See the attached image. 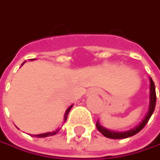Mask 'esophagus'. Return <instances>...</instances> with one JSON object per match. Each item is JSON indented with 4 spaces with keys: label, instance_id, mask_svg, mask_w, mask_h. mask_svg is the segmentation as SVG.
Wrapping results in <instances>:
<instances>
[{
    "label": "esophagus",
    "instance_id": "esophagus-1",
    "mask_svg": "<svg viewBox=\"0 0 160 160\" xmlns=\"http://www.w3.org/2000/svg\"><path fill=\"white\" fill-rule=\"evenodd\" d=\"M90 93H91V94H98L99 92H98V90H96V89H92V90L90 91Z\"/></svg>",
    "mask_w": 160,
    "mask_h": 160
}]
</instances>
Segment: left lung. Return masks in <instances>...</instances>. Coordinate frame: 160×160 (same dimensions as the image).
<instances>
[{
	"label": "left lung",
	"instance_id": "1",
	"mask_svg": "<svg viewBox=\"0 0 160 160\" xmlns=\"http://www.w3.org/2000/svg\"><path fill=\"white\" fill-rule=\"evenodd\" d=\"M156 99H157V96H156L155 84L153 82L152 79L150 78V102H149V108H148L147 115L145 116L143 121L139 123L138 126H136L133 129H131L129 131H126V132H113V131H111V130H108V129L102 127L97 121L96 127L104 137H106V138H112V139H122V138H130V137H133V136L137 135L138 132H140L145 127V125L148 122V120L150 119L153 112L155 110V107H156Z\"/></svg>",
	"mask_w": 160,
	"mask_h": 160
}]
</instances>
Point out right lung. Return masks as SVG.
I'll list each match as a JSON object with an SVG mask.
<instances>
[{
  "label": "right lung",
  "mask_w": 160,
  "mask_h": 160,
  "mask_svg": "<svg viewBox=\"0 0 160 160\" xmlns=\"http://www.w3.org/2000/svg\"><path fill=\"white\" fill-rule=\"evenodd\" d=\"M24 63H25V61L22 63V65H23ZM71 107H72V105H70V106H69V107L67 109V111H66L65 115H64V119H65V121L67 120V118H68V114L69 111H70V109H71ZM58 130H57V131H54V132L45 133V134H40V135H37V137H38V138H47V137H50V136H54V135H56V134L58 133Z\"/></svg>",
  "instance_id": "right-lung-1"
}]
</instances>
